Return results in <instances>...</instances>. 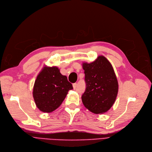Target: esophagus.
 Here are the masks:
<instances>
[{
	"label": "esophagus",
	"instance_id": "34e87169",
	"mask_svg": "<svg viewBox=\"0 0 152 152\" xmlns=\"http://www.w3.org/2000/svg\"><path fill=\"white\" fill-rule=\"evenodd\" d=\"M73 88L75 90L77 88V83H74L73 84Z\"/></svg>",
	"mask_w": 152,
	"mask_h": 152
}]
</instances>
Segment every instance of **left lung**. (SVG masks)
I'll return each instance as SVG.
<instances>
[{
    "label": "left lung",
    "instance_id": "obj_1",
    "mask_svg": "<svg viewBox=\"0 0 152 152\" xmlns=\"http://www.w3.org/2000/svg\"><path fill=\"white\" fill-rule=\"evenodd\" d=\"M86 90L82 96L85 107L95 114H103L111 109L118 93V82L110 62L99 56L91 63L83 62Z\"/></svg>",
    "mask_w": 152,
    "mask_h": 152
}]
</instances>
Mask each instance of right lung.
I'll use <instances>...</instances> for the list:
<instances>
[{
    "label": "right lung",
    "instance_id": "add662e5",
    "mask_svg": "<svg viewBox=\"0 0 152 152\" xmlns=\"http://www.w3.org/2000/svg\"><path fill=\"white\" fill-rule=\"evenodd\" d=\"M73 89L66 75L56 66H44L34 82L33 96L36 106L43 112L49 113L58 108Z\"/></svg>",
    "mask_w": 152,
    "mask_h": 152
}]
</instances>
